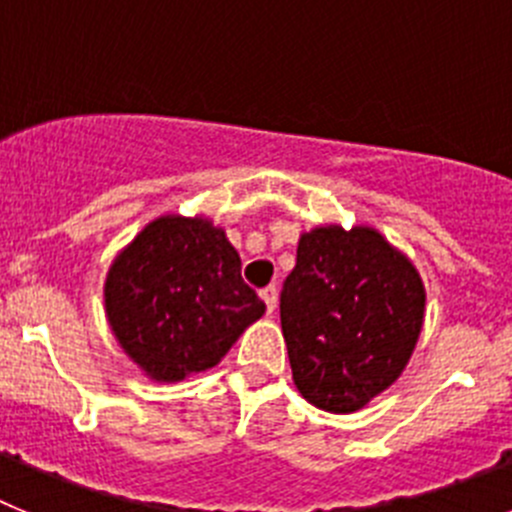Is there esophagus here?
I'll return each mask as SVG.
<instances>
[{
	"mask_svg": "<svg viewBox=\"0 0 512 512\" xmlns=\"http://www.w3.org/2000/svg\"><path fill=\"white\" fill-rule=\"evenodd\" d=\"M261 300L266 302V310L269 312L277 310V287H274V284H269V287L261 289Z\"/></svg>",
	"mask_w": 512,
	"mask_h": 512,
	"instance_id": "obj_1",
	"label": "esophagus"
}]
</instances>
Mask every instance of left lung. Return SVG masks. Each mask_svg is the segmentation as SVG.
<instances>
[{"mask_svg":"<svg viewBox=\"0 0 512 512\" xmlns=\"http://www.w3.org/2000/svg\"><path fill=\"white\" fill-rule=\"evenodd\" d=\"M279 312L300 395L328 413H356L408 366L425 287L379 230L318 225L300 235Z\"/></svg>","mask_w":512,"mask_h":512,"instance_id":"1","label":"left lung"}]
</instances>
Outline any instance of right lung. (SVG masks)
Returning <instances> with one entry per match:
<instances>
[{"label": "right lung", "instance_id": "obj_1", "mask_svg": "<svg viewBox=\"0 0 512 512\" xmlns=\"http://www.w3.org/2000/svg\"><path fill=\"white\" fill-rule=\"evenodd\" d=\"M104 312L122 351L153 382L220 364L266 312L241 256L210 217L161 215L112 261Z\"/></svg>", "mask_w": 512, "mask_h": 512}]
</instances>
